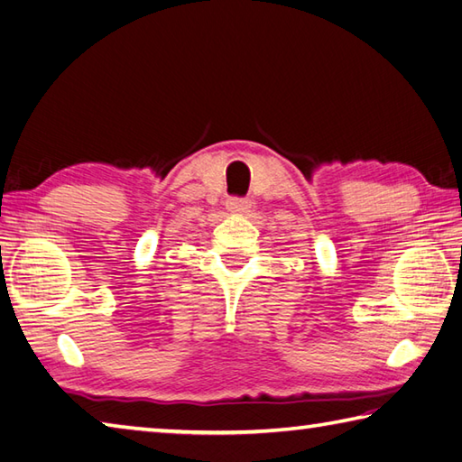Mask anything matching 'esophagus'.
Instances as JSON below:
<instances>
[{
	"instance_id": "34e87169",
	"label": "esophagus",
	"mask_w": 462,
	"mask_h": 462,
	"mask_svg": "<svg viewBox=\"0 0 462 462\" xmlns=\"http://www.w3.org/2000/svg\"><path fill=\"white\" fill-rule=\"evenodd\" d=\"M251 207V201L245 199V197H231L227 201V209L235 213H245Z\"/></svg>"
}]
</instances>
